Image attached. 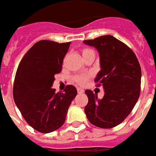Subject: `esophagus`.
I'll return each instance as SVG.
<instances>
[{
    "label": "esophagus",
    "instance_id": "1",
    "mask_svg": "<svg viewBox=\"0 0 156 156\" xmlns=\"http://www.w3.org/2000/svg\"><path fill=\"white\" fill-rule=\"evenodd\" d=\"M77 91H78V94H82V93H83V92H84V90H83V89H82V88H78V89H77Z\"/></svg>",
    "mask_w": 156,
    "mask_h": 156
}]
</instances>
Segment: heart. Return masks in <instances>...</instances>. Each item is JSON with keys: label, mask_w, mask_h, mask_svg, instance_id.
Returning a JSON list of instances; mask_svg holds the SVG:
<instances>
[{"label": "heart", "mask_w": 156, "mask_h": 156, "mask_svg": "<svg viewBox=\"0 0 156 156\" xmlns=\"http://www.w3.org/2000/svg\"><path fill=\"white\" fill-rule=\"evenodd\" d=\"M93 51H91V49H83V55H85L86 54L89 53V52H92ZM87 76H77L75 77V81L78 84H80V85H83V84H85V83L87 80Z\"/></svg>", "instance_id": "obj_1"}]
</instances>
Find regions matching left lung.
<instances>
[{
    "instance_id": "left-lung-1",
    "label": "left lung",
    "mask_w": 156,
    "mask_h": 156,
    "mask_svg": "<svg viewBox=\"0 0 156 156\" xmlns=\"http://www.w3.org/2000/svg\"><path fill=\"white\" fill-rule=\"evenodd\" d=\"M83 42L99 53L101 70L95 82H99L105 91L103 98L98 99L91 90H86L88 103L84 111L93 125L114 128L128 117L138 100L141 67L134 52L113 36H101Z\"/></svg>"
}]
</instances>
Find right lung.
I'll use <instances>...</instances> for the list:
<instances>
[{
    "label": "right lung",
    "mask_w": 156,
    "mask_h": 156,
    "mask_svg": "<svg viewBox=\"0 0 156 156\" xmlns=\"http://www.w3.org/2000/svg\"><path fill=\"white\" fill-rule=\"evenodd\" d=\"M69 45L47 40L37 42L23 57L15 74V105L26 122L42 133L54 132L64 124L68 109L77 96L73 85L57 93L51 87Z\"/></svg>",
    "instance_id": "right-lung-1"
}]
</instances>
